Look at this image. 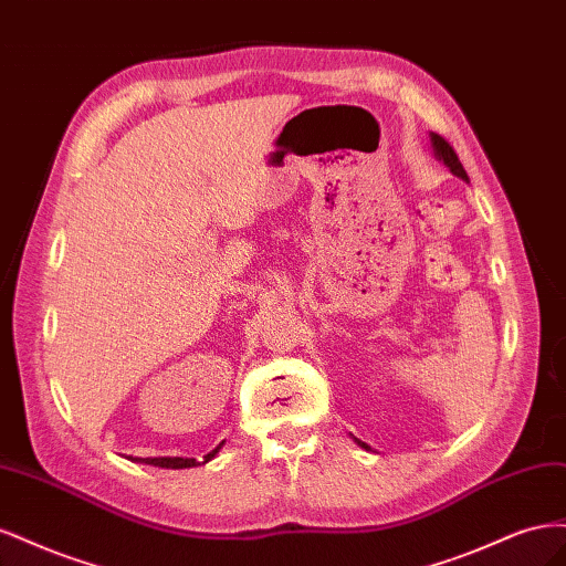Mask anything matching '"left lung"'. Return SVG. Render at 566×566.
<instances>
[{
    "label": "left lung",
    "mask_w": 566,
    "mask_h": 566,
    "mask_svg": "<svg viewBox=\"0 0 566 566\" xmlns=\"http://www.w3.org/2000/svg\"><path fill=\"white\" fill-rule=\"evenodd\" d=\"M432 146H434V150H437L439 160L447 163V165L451 167L453 175H458L460 179H468V172H465V167H462V163H460V158H458V153L453 150V146H451L447 139H443L441 134H432ZM361 447H366V443H361ZM366 449H368V447H366Z\"/></svg>",
    "instance_id": "left-lung-1"
}]
</instances>
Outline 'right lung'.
Returning a JSON list of instances; mask_svg holds the SVG:
<instances>
[{"label": "right lung", "instance_id": "1", "mask_svg": "<svg viewBox=\"0 0 566 566\" xmlns=\"http://www.w3.org/2000/svg\"><path fill=\"white\" fill-rule=\"evenodd\" d=\"M221 443H224V441H221ZM221 443H219V447H217L214 451H210L208 455H205V458H202V462L212 460V458L219 453ZM139 460L148 462V465H158V468H172V470H184V468H196V465H198V462H196L193 458H139Z\"/></svg>", "mask_w": 566, "mask_h": 566}]
</instances>
